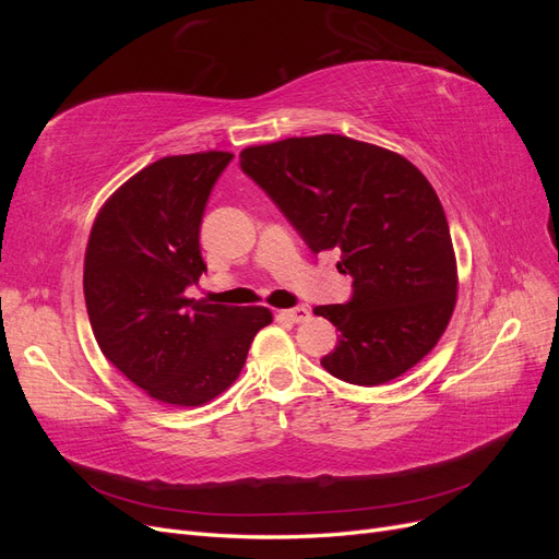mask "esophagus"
I'll use <instances>...</instances> for the list:
<instances>
[{
    "mask_svg": "<svg viewBox=\"0 0 559 559\" xmlns=\"http://www.w3.org/2000/svg\"><path fill=\"white\" fill-rule=\"evenodd\" d=\"M282 317L286 321H292V324H300V321L310 319V310L306 306H298V308H292V310H282Z\"/></svg>",
    "mask_w": 559,
    "mask_h": 559,
    "instance_id": "esophagus-1",
    "label": "esophagus"
}]
</instances>
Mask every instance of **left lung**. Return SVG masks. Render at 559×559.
I'll return each instance as SVG.
<instances>
[{"label": "left lung", "mask_w": 559, "mask_h": 559, "mask_svg": "<svg viewBox=\"0 0 559 559\" xmlns=\"http://www.w3.org/2000/svg\"><path fill=\"white\" fill-rule=\"evenodd\" d=\"M242 170L277 202L308 247L341 251L345 306L314 314L341 331L321 359L337 380L378 386L408 373L454 312L456 259L433 186L396 151L314 134L240 151Z\"/></svg>", "instance_id": "left-lung-1"}]
</instances>
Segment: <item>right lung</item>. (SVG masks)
<instances>
[{
  "label": "right lung",
  "mask_w": 559,
  "mask_h": 559,
  "mask_svg": "<svg viewBox=\"0 0 559 559\" xmlns=\"http://www.w3.org/2000/svg\"><path fill=\"white\" fill-rule=\"evenodd\" d=\"M233 154L165 156L99 207L83 259L93 335L121 373L158 403L198 408L238 380L273 312L186 298L207 265L200 222Z\"/></svg>",
  "instance_id": "add662e5"
}]
</instances>
